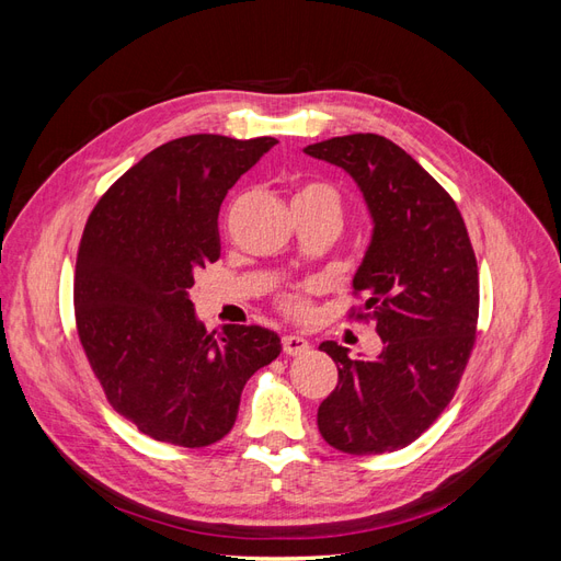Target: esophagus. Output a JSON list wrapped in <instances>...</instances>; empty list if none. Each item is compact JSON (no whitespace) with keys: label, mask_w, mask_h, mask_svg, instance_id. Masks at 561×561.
I'll return each instance as SVG.
<instances>
[{"label":"esophagus","mask_w":561,"mask_h":561,"mask_svg":"<svg viewBox=\"0 0 561 561\" xmlns=\"http://www.w3.org/2000/svg\"><path fill=\"white\" fill-rule=\"evenodd\" d=\"M309 348H311V344L304 336H295V334L283 336V353L285 355H301V353H309Z\"/></svg>","instance_id":"esophagus-1"}]
</instances>
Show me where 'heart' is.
<instances>
[{"label":"heart","instance_id":"1","mask_svg":"<svg viewBox=\"0 0 561 561\" xmlns=\"http://www.w3.org/2000/svg\"><path fill=\"white\" fill-rule=\"evenodd\" d=\"M295 206H309V208H320V210H330L339 217V210H342V198H339V192L330 184L322 182H309L299 186L293 196ZM318 290V285H307L301 287L299 293H287L280 299V307L285 313H290L293 318H307L311 313V304L307 293Z\"/></svg>","mask_w":561,"mask_h":561}]
</instances>
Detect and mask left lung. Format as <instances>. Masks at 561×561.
<instances>
[{"label":"left lung","instance_id":"8db88e82","mask_svg":"<svg viewBox=\"0 0 561 561\" xmlns=\"http://www.w3.org/2000/svg\"><path fill=\"white\" fill-rule=\"evenodd\" d=\"M304 154L342 168L365 198L371 239L353 290L383 344L375 360L318 346L339 369L318 428L344 454L396 451L433 426L461 381L478 328V262L451 196L396 142L355 133Z\"/></svg>","mask_w":561,"mask_h":561}]
</instances>
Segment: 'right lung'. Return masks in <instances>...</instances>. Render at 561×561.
<instances>
[{"mask_svg":"<svg viewBox=\"0 0 561 561\" xmlns=\"http://www.w3.org/2000/svg\"><path fill=\"white\" fill-rule=\"evenodd\" d=\"M276 142L208 133L165 142L110 186L83 229L81 346L114 410L159 443L222 439L245 381L283 348L260 325H225L215 339L190 299L196 271L219 260L227 192Z\"/></svg>","mask_w":561,"mask_h":561,"instance_id":"obj_1","label":"right lung"}]
</instances>
